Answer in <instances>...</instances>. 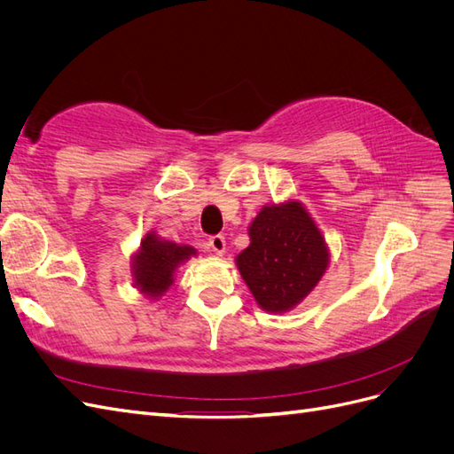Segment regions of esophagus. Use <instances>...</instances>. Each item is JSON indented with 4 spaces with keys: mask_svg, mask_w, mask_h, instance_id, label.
<instances>
[{
    "mask_svg": "<svg viewBox=\"0 0 454 454\" xmlns=\"http://www.w3.org/2000/svg\"><path fill=\"white\" fill-rule=\"evenodd\" d=\"M208 246H210L214 254H217V255H223V254H225V246H227V244H225V239H223L222 235H214V237H210Z\"/></svg>",
    "mask_w": 454,
    "mask_h": 454,
    "instance_id": "34e87169",
    "label": "esophagus"
}]
</instances>
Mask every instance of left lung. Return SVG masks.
<instances>
[{
	"mask_svg": "<svg viewBox=\"0 0 454 454\" xmlns=\"http://www.w3.org/2000/svg\"><path fill=\"white\" fill-rule=\"evenodd\" d=\"M250 246L237 255L240 277L267 312L297 307L324 277L329 250L297 200L263 206L248 227Z\"/></svg>",
	"mask_w": 454,
	"mask_h": 454,
	"instance_id": "left-lung-1",
	"label": "left lung"
}]
</instances>
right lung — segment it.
Here are the masks:
<instances>
[{"label": "right lung", "mask_w": 454, "mask_h": 454, "mask_svg": "<svg viewBox=\"0 0 454 454\" xmlns=\"http://www.w3.org/2000/svg\"><path fill=\"white\" fill-rule=\"evenodd\" d=\"M197 250L185 244L164 240L155 232H147L138 252L132 257L134 286L151 297H160L174 284V272Z\"/></svg>", "instance_id": "obj_1"}]
</instances>
